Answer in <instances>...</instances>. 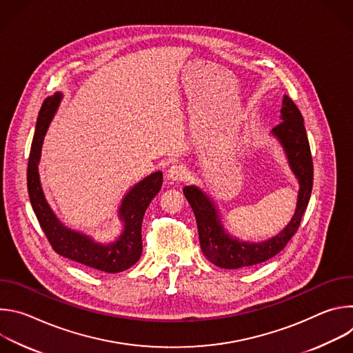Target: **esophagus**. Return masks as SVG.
I'll use <instances>...</instances> for the list:
<instances>
[{
  "mask_svg": "<svg viewBox=\"0 0 353 353\" xmlns=\"http://www.w3.org/2000/svg\"><path fill=\"white\" fill-rule=\"evenodd\" d=\"M185 168L183 165H172L169 169H168V179L172 180V181H181L184 177H185Z\"/></svg>",
  "mask_w": 353,
  "mask_h": 353,
  "instance_id": "1",
  "label": "esophagus"
}]
</instances>
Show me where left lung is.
Segmentation results:
<instances>
[{"mask_svg":"<svg viewBox=\"0 0 353 353\" xmlns=\"http://www.w3.org/2000/svg\"><path fill=\"white\" fill-rule=\"evenodd\" d=\"M281 120L282 121L272 128L271 134L282 145L300 188L294 215L278 234L260 243L240 241L225 230L214 201L203 190L196 185H185L183 188L195 215L201 250L207 260L216 267L237 270L264 263L276 256L299 229L301 216L307 208L312 195L313 159L303 116L288 96H283L282 100Z\"/></svg>","mask_w":353,"mask_h":353,"instance_id":"8db88e82","label":"left lung"}]
</instances>
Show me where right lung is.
Instances as JSON below:
<instances>
[{"instance_id": "1", "label": "right lung", "mask_w": 353, "mask_h": 353, "mask_svg": "<svg viewBox=\"0 0 353 353\" xmlns=\"http://www.w3.org/2000/svg\"><path fill=\"white\" fill-rule=\"evenodd\" d=\"M61 99L63 93L56 92L44 100L39 112L28 162V191L32 208L40 228L57 254L92 270L109 274L121 272L132 267L141 257V226L143 214L150 201L159 192L163 183V174L162 172L149 174L124 195L119 208V218L124 223V229L114 241L99 243L86 234L64 226L47 204L37 168L44 135L57 112Z\"/></svg>"}]
</instances>
